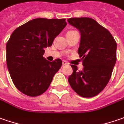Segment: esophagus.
<instances>
[{"label": "esophagus", "instance_id": "esophagus-1", "mask_svg": "<svg viewBox=\"0 0 124 124\" xmlns=\"http://www.w3.org/2000/svg\"><path fill=\"white\" fill-rule=\"evenodd\" d=\"M69 64H68V62H66L65 60H63L62 61V65L63 66H66V65H68Z\"/></svg>", "mask_w": 124, "mask_h": 124}]
</instances>
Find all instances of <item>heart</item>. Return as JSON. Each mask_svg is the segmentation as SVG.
<instances>
[{"instance_id": "b5f03b06", "label": "heart", "mask_w": 124, "mask_h": 124, "mask_svg": "<svg viewBox=\"0 0 124 124\" xmlns=\"http://www.w3.org/2000/svg\"><path fill=\"white\" fill-rule=\"evenodd\" d=\"M69 32H71V31H69Z\"/></svg>"}]
</instances>
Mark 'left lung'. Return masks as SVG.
Returning <instances> with one entry per match:
<instances>
[{"label":"left lung","instance_id":"8db88e82","mask_svg":"<svg viewBox=\"0 0 124 124\" xmlns=\"http://www.w3.org/2000/svg\"><path fill=\"white\" fill-rule=\"evenodd\" d=\"M68 22L81 34L78 54L83 66L79 71L77 66L71 65L73 72L69 83L78 95L93 97L110 80L117 60V43L109 31L92 18H69Z\"/></svg>","mask_w":124,"mask_h":124}]
</instances>
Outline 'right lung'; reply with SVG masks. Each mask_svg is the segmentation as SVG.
Segmentation results:
<instances>
[{"label":"right lung","instance_id":"add662e5","mask_svg":"<svg viewBox=\"0 0 124 124\" xmlns=\"http://www.w3.org/2000/svg\"><path fill=\"white\" fill-rule=\"evenodd\" d=\"M65 19L37 18L13 32L7 43V66L13 82L29 96L44 93L62 64L60 59L49 62L43 57L45 48L66 26Z\"/></svg>","mask_w":124,"mask_h":124}]
</instances>
